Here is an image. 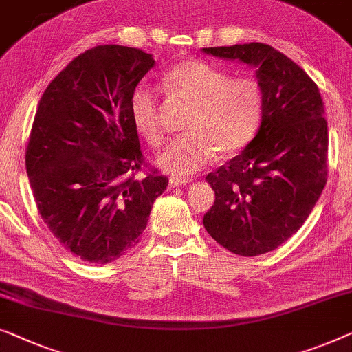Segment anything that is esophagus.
<instances>
[{"label":"esophagus","instance_id":"34e87169","mask_svg":"<svg viewBox=\"0 0 352 352\" xmlns=\"http://www.w3.org/2000/svg\"><path fill=\"white\" fill-rule=\"evenodd\" d=\"M190 179H181V177H171L170 181H168V186L170 188H175V187H181V186H187L190 184Z\"/></svg>","mask_w":352,"mask_h":352}]
</instances>
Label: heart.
<instances>
[{"label":"heart","mask_w":352,"mask_h":352,"mask_svg":"<svg viewBox=\"0 0 352 352\" xmlns=\"http://www.w3.org/2000/svg\"><path fill=\"white\" fill-rule=\"evenodd\" d=\"M162 89L173 100L190 103L184 120L187 135L179 136L155 159L168 175L187 177L205 168L219 154L227 157L246 147L256 136L263 114V95L256 79H232L227 71L201 60H184L162 76ZM138 133L149 144H160L159 94L140 85L130 101Z\"/></svg>","instance_id":"heart-1"}]
</instances>
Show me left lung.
<instances>
[{"mask_svg":"<svg viewBox=\"0 0 352 352\" xmlns=\"http://www.w3.org/2000/svg\"><path fill=\"white\" fill-rule=\"evenodd\" d=\"M201 50L251 66L262 89L261 126L241 154L206 176L216 200L203 217L221 246L261 256L303 226L322 193L329 149L322 98L313 79L268 44Z\"/></svg>","mask_w":352,"mask_h":352,"instance_id":"1","label":"left lung"}]
</instances>
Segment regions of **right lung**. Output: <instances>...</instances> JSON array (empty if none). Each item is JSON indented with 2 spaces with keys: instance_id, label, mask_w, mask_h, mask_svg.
Listing matches in <instances>:
<instances>
[{
  "instance_id": "1",
  "label": "right lung",
  "mask_w": 352,
  "mask_h": 352,
  "mask_svg": "<svg viewBox=\"0 0 352 352\" xmlns=\"http://www.w3.org/2000/svg\"><path fill=\"white\" fill-rule=\"evenodd\" d=\"M151 54L106 44L85 50L41 96L27 175L49 230L76 257L109 263L138 244L168 177L131 173L144 164L130 113Z\"/></svg>"
}]
</instances>
